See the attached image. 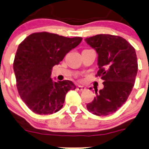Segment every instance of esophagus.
<instances>
[{
	"mask_svg": "<svg viewBox=\"0 0 149 149\" xmlns=\"http://www.w3.org/2000/svg\"><path fill=\"white\" fill-rule=\"evenodd\" d=\"M77 89L79 90V91H84V90H86V87L83 86L79 85L77 86Z\"/></svg>",
	"mask_w": 149,
	"mask_h": 149,
	"instance_id": "esophagus-1",
	"label": "esophagus"
}]
</instances>
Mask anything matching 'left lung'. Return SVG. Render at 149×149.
I'll return each mask as SVG.
<instances>
[{"instance_id":"8db88e82","label":"left lung","mask_w":149,"mask_h":149,"mask_svg":"<svg viewBox=\"0 0 149 149\" xmlns=\"http://www.w3.org/2000/svg\"><path fill=\"white\" fill-rule=\"evenodd\" d=\"M85 41L98 54L96 76L104 80V88H95L96 97L86 107L94 115L106 116L118 110L131 93L138 72L136 50L119 36L97 34Z\"/></svg>"}]
</instances>
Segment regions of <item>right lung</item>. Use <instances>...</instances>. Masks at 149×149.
<instances>
[{
    "mask_svg": "<svg viewBox=\"0 0 149 149\" xmlns=\"http://www.w3.org/2000/svg\"><path fill=\"white\" fill-rule=\"evenodd\" d=\"M81 40V37L68 38L43 31L30 34L18 47L13 61L16 87L34 113L57 112L63 106L68 91L76 88L70 81L54 82L51 70Z\"/></svg>",
    "mask_w": 149,
    "mask_h": 149,
    "instance_id": "obj_1",
    "label": "right lung"
}]
</instances>
